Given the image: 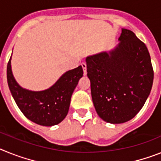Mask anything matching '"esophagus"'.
<instances>
[{
  "label": "esophagus",
  "instance_id": "obj_1",
  "mask_svg": "<svg viewBox=\"0 0 161 161\" xmlns=\"http://www.w3.org/2000/svg\"><path fill=\"white\" fill-rule=\"evenodd\" d=\"M81 65H82V69H83V73H84V75H86V64L85 63V62H82V63L81 64Z\"/></svg>",
  "mask_w": 161,
  "mask_h": 161
}]
</instances>
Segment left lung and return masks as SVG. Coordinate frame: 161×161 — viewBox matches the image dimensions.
<instances>
[{
  "label": "left lung",
  "mask_w": 161,
  "mask_h": 161,
  "mask_svg": "<svg viewBox=\"0 0 161 161\" xmlns=\"http://www.w3.org/2000/svg\"><path fill=\"white\" fill-rule=\"evenodd\" d=\"M118 40L114 49L86 58L96 111L111 124L126 122L137 115L150 95L154 78L144 43L124 28Z\"/></svg>",
  "instance_id": "8db88e82"
}]
</instances>
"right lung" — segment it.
<instances>
[{"mask_svg": "<svg viewBox=\"0 0 161 161\" xmlns=\"http://www.w3.org/2000/svg\"><path fill=\"white\" fill-rule=\"evenodd\" d=\"M11 57L7 65V82L21 112L30 121L44 126L61 122L68 114L73 92L83 75L82 67L79 65L64 73L49 88L31 91L17 82L11 68Z\"/></svg>", "mask_w": 161, "mask_h": 161, "instance_id": "right-lung-1", "label": "right lung"}]
</instances>
